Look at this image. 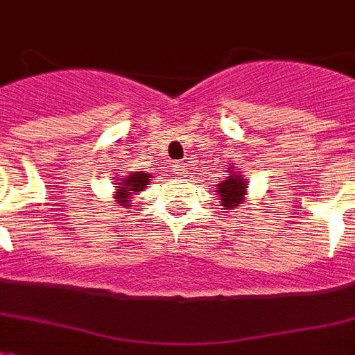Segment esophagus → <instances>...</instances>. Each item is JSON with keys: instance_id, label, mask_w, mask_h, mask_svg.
<instances>
[{"instance_id": "34e87169", "label": "esophagus", "mask_w": 355, "mask_h": 355, "mask_svg": "<svg viewBox=\"0 0 355 355\" xmlns=\"http://www.w3.org/2000/svg\"><path fill=\"white\" fill-rule=\"evenodd\" d=\"M174 171L178 175H187V165L178 161V163H174Z\"/></svg>"}]
</instances>
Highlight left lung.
Segmentation results:
<instances>
[{"instance_id": "1", "label": "left lung", "mask_w": 355, "mask_h": 355, "mask_svg": "<svg viewBox=\"0 0 355 355\" xmlns=\"http://www.w3.org/2000/svg\"><path fill=\"white\" fill-rule=\"evenodd\" d=\"M245 190H247V184L243 183L241 175H228L218 189L221 205L227 207V210L239 207L243 201V196H245Z\"/></svg>"}]
</instances>
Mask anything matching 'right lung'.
Wrapping results in <instances>:
<instances>
[{
	"instance_id": "obj_1",
	"label": "right lung",
	"mask_w": 355,
	"mask_h": 355,
	"mask_svg": "<svg viewBox=\"0 0 355 355\" xmlns=\"http://www.w3.org/2000/svg\"><path fill=\"white\" fill-rule=\"evenodd\" d=\"M148 178H150V175L145 174V172H134V174L127 175V178L121 181L123 187H118V194L116 196H118L119 203H123L125 207H130V205H128V201H132L130 196L134 194V192H141L146 187V183H148Z\"/></svg>"
}]
</instances>
